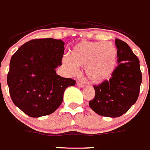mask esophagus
<instances>
[{"label": "esophagus", "instance_id": "34e87169", "mask_svg": "<svg viewBox=\"0 0 150 150\" xmlns=\"http://www.w3.org/2000/svg\"><path fill=\"white\" fill-rule=\"evenodd\" d=\"M77 86H78V87H79V88H83V87H84V83H82V82H80V81H77Z\"/></svg>", "mask_w": 150, "mask_h": 150}]
</instances>
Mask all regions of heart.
I'll list each match as a JSON object with an SVG mask.
<instances>
[{
	"label": "heart",
	"mask_w": 150,
	"mask_h": 150,
	"mask_svg": "<svg viewBox=\"0 0 150 150\" xmlns=\"http://www.w3.org/2000/svg\"><path fill=\"white\" fill-rule=\"evenodd\" d=\"M118 50L111 41L77 44L69 56L62 58V64L70 74H75L79 67H84L88 79L99 84L112 77L117 66Z\"/></svg>",
	"instance_id": "b5f03b06"
}]
</instances>
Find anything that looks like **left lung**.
Masks as SVG:
<instances>
[{"mask_svg": "<svg viewBox=\"0 0 150 150\" xmlns=\"http://www.w3.org/2000/svg\"><path fill=\"white\" fill-rule=\"evenodd\" d=\"M118 64L112 77L98 86H93L95 97L89 106L100 115L119 117L136 103L142 82L140 61L130 47L115 39Z\"/></svg>", "mask_w": 150, "mask_h": 150, "instance_id": "1", "label": "left lung"}]
</instances>
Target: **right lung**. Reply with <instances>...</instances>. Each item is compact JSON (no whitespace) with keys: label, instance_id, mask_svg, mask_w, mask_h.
Listing matches in <instances>:
<instances>
[{"label":"right lung","instance_id":"1","mask_svg":"<svg viewBox=\"0 0 150 150\" xmlns=\"http://www.w3.org/2000/svg\"><path fill=\"white\" fill-rule=\"evenodd\" d=\"M65 43L53 38L25 43L11 57L7 84L13 102L28 116L47 115L61 105L75 81L56 73L62 65Z\"/></svg>","mask_w":150,"mask_h":150}]
</instances>
